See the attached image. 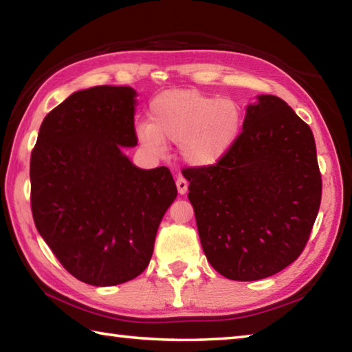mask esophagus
I'll return each instance as SVG.
<instances>
[{
  "label": "esophagus",
  "instance_id": "1",
  "mask_svg": "<svg viewBox=\"0 0 352 352\" xmlns=\"http://www.w3.org/2000/svg\"><path fill=\"white\" fill-rule=\"evenodd\" d=\"M177 189H178V194H180V195H184V194H186L188 192V186H189V183L186 182V180H184V178L183 177H178L177 178Z\"/></svg>",
  "mask_w": 352,
  "mask_h": 352
}]
</instances>
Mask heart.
Masks as SVG:
<instances>
[{
	"instance_id": "obj_1",
	"label": "heart",
	"mask_w": 352,
	"mask_h": 352,
	"mask_svg": "<svg viewBox=\"0 0 352 352\" xmlns=\"http://www.w3.org/2000/svg\"><path fill=\"white\" fill-rule=\"evenodd\" d=\"M242 129V110L234 100L197 90H168L148 107V126L136 133L141 144L160 152L164 142L180 144L182 160L192 168H211L230 153Z\"/></svg>"
}]
</instances>
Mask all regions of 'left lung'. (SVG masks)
<instances>
[{
  "label": "left lung",
  "mask_w": 352,
  "mask_h": 352,
  "mask_svg": "<svg viewBox=\"0 0 352 352\" xmlns=\"http://www.w3.org/2000/svg\"><path fill=\"white\" fill-rule=\"evenodd\" d=\"M183 175L201 248L222 276L269 278L306 247L321 201L317 148L311 127L283 99L256 96L222 162Z\"/></svg>",
  "instance_id": "8db88e82"
}]
</instances>
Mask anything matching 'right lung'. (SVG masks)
<instances>
[{
  "mask_svg": "<svg viewBox=\"0 0 352 352\" xmlns=\"http://www.w3.org/2000/svg\"><path fill=\"white\" fill-rule=\"evenodd\" d=\"M132 87L79 90L45 116L31 155L35 226L82 283L107 287L146 270L164 212L177 197L164 166L140 169Z\"/></svg>",
  "mask_w": 352,
  "mask_h": 352,
  "instance_id": "1",
  "label": "right lung"
}]
</instances>
